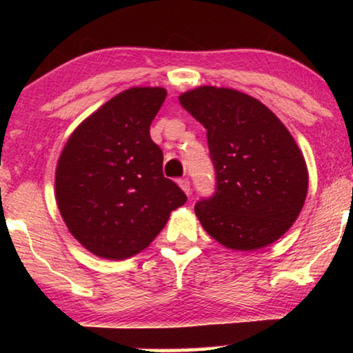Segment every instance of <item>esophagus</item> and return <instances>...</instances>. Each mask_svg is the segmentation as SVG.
<instances>
[{
	"label": "esophagus",
	"instance_id": "obj_1",
	"mask_svg": "<svg viewBox=\"0 0 353 353\" xmlns=\"http://www.w3.org/2000/svg\"><path fill=\"white\" fill-rule=\"evenodd\" d=\"M178 185H180V188L186 192V194H190V192H191V185H190V180H188V178H183V180L178 181Z\"/></svg>",
	"mask_w": 353,
	"mask_h": 353
}]
</instances>
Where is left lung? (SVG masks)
I'll return each mask as SVG.
<instances>
[{"label": "left lung", "mask_w": 353, "mask_h": 353, "mask_svg": "<svg viewBox=\"0 0 353 353\" xmlns=\"http://www.w3.org/2000/svg\"><path fill=\"white\" fill-rule=\"evenodd\" d=\"M180 103L207 130L216 191L194 210L225 248H267L291 228L308 190L305 159L281 120L252 96L197 86Z\"/></svg>", "instance_id": "1"}]
</instances>
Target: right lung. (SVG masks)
Returning a JSON list of instances; mask_svg holds the SVG:
<instances>
[{
  "mask_svg": "<svg viewBox=\"0 0 353 353\" xmlns=\"http://www.w3.org/2000/svg\"><path fill=\"white\" fill-rule=\"evenodd\" d=\"M167 90L133 86L74 130L56 167V202L72 236L91 254L125 260L146 249L186 194L163 176L149 134Z\"/></svg>",
  "mask_w": 353,
  "mask_h": 353,
  "instance_id": "add662e5",
  "label": "right lung"
}]
</instances>
